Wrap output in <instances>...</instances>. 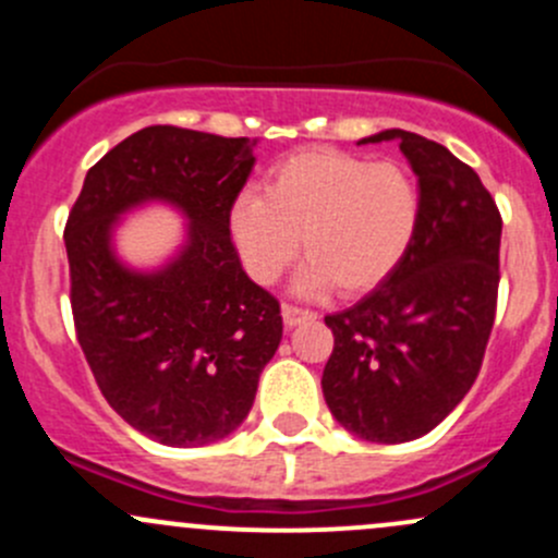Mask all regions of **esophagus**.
<instances>
[{
    "mask_svg": "<svg viewBox=\"0 0 558 558\" xmlns=\"http://www.w3.org/2000/svg\"><path fill=\"white\" fill-rule=\"evenodd\" d=\"M280 315H283V324L289 326V329H294V326H300V324H307V320H315L313 311H300V307H294V305H283Z\"/></svg>",
    "mask_w": 558,
    "mask_h": 558,
    "instance_id": "obj_1",
    "label": "esophagus"
}]
</instances>
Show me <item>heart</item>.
<instances>
[{
  "label": "heart",
  "mask_w": 558,
  "mask_h": 558,
  "mask_svg": "<svg viewBox=\"0 0 558 558\" xmlns=\"http://www.w3.org/2000/svg\"><path fill=\"white\" fill-rule=\"evenodd\" d=\"M421 191L397 161L340 150H302L267 174L264 196L240 194L229 207V238L256 283H275L300 256V294L345 296L384 283L413 245Z\"/></svg>",
  "instance_id": "obj_1"
}]
</instances>
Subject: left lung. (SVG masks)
<instances>
[{
    "instance_id": "obj_1",
    "label": "left lung",
    "mask_w": 558,
    "mask_h": 558,
    "mask_svg": "<svg viewBox=\"0 0 558 558\" xmlns=\"http://www.w3.org/2000/svg\"><path fill=\"white\" fill-rule=\"evenodd\" d=\"M391 140L418 178V232L378 289L326 315L335 351L320 378L340 426L386 446L435 429L475 384L497 313L502 238L492 194L446 145L404 129L359 145Z\"/></svg>"
}]
</instances>
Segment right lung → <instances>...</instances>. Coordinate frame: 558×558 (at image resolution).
<instances>
[{"label": "right lung", "instance_id": "1", "mask_svg": "<svg viewBox=\"0 0 558 558\" xmlns=\"http://www.w3.org/2000/svg\"><path fill=\"white\" fill-rule=\"evenodd\" d=\"M256 145L140 129L88 170L66 221L77 342L110 408L161 446L232 435L283 337L278 300L247 278L229 238V207ZM148 204L172 206L186 232L165 263L143 270L120 258L114 232Z\"/></svg>", "mask_w": 558, "mask_h": 558}]
</instances>
